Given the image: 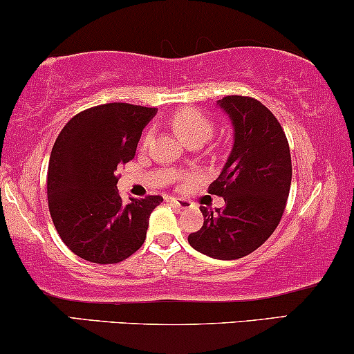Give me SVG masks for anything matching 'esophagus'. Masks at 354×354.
Wrapping results in <instances>:
<instances>
[{
    "label": "esophagus",
    "mask_w": 354,
    "mask_h": 354,
    "mask_svg": "<svg viewBox=\"0 0 354 354\" xmlns=\"http://www.w3.org/2000/svg\"><path fill=\"white\" fill-rule=\"evenodd\" d=\"M167 202H170L172 205H176L177 208H180V210H187V208L192 207V203L189 200L185 198H177V197H167Z\"/></svg>",
    "instance_id": "34e87169"
}]
</instances>
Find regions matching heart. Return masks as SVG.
I'll list each match as a JSON object with an SVG mask.
<instances>
[{
    "label": "heart",
    "instance_id": "b5f03b06",
    "mask_svg": "<svg viewBox=\"0 0 354 354\" xmlns=\"http://www.w3.org/2000/svg\"><path fill=\"white\" fill-rule=\"evenodd\" d=\"M170 126L176 134L187 144H203L213 133V123L205 113L195 108H184L174 113L170 118ZM149 141V134L142 138V142Z\"/></svg>",
    "mask_w": 354,
    "mask_h": 354
}]
</instances>
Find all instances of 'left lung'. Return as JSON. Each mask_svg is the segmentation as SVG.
<instances>
[{
  "label": "left lung",
  "mask_w": 354,
  "mask_h": 354,
  "mask_svg": "<svg viewBox=\"0 0 354 354\" xmlns=\"http://www.w3.org/2000/svg\"><path fill=\"white\" fill-rule=\"evenodd\" d=\"M230 116L234 144L208 194L223 208L200 207L203 226L189 234L194 250L213 259H239L256 251L277 228L292 180L290 149L277 118L251 97L218 100Z\"/></svg>",
  "instance_id": "left-lung-1"
}]
</instances>
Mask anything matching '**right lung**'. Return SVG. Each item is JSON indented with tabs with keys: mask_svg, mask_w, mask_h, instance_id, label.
I'll return each mask as SVG.
<instances>
[{
	"mask_svg": "<svg viewBox=\"0 0 354 354\" xmlns=\"http://www.w3.org/2000/svg\"><path fill=\"white\" fill-rule=\"evenodd\" d=\"M156 108L106 103L78 113L52 147L47 200L54 226L73 254L97 264H116L146 239L159 195L129 198L118 192V169L136 154L141 133Z\"/></svg>",
	"mask_w": 354,
	"mask_h": 354,
	"instance_id": "right-lung-1",
	"label": "right lung"
}]
</instances>
